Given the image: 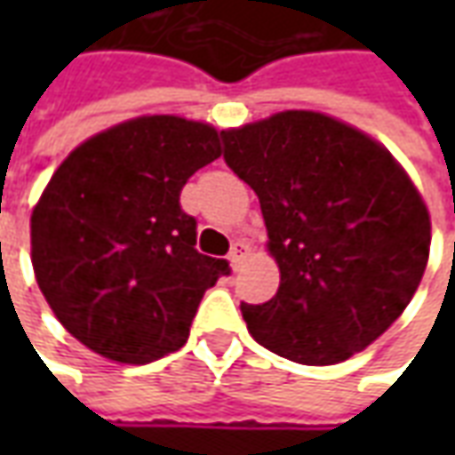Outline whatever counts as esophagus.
I'll return each mask as SVG.
<instances>
[{
    "instance_id": "1",
    "label": "esophagus",
    "mask_w": 455,
    "mask_h": 455,
    "mask_svg": "<svg viewBox=\"0 0 455 455\" xmlns=\"http://www.w3.org/2000/svg\"><path fill=\"white\" fill-rule=\"evenodd\" d=\"M251 253V246H248L246 241H236L234 246H231V253H228V260H231V266L238 267L243 263V258Z\"/></svg>"
}]
</instances>
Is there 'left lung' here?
<instances>
[{
  "label": "left lung",
  "instance_id": "8db88e82",
  "mask_svg": "<svg viewBox=\"0 0 455 455\" xmlns=\"http://www.w3.org/2000/svg\"><path fill=\"white\" fill-rule=\"evenodd\" d=\"M224 160L258 195L280 287L241 302L251 336L305 365L363 351L404 312L429 260L427 204L390 150L319 112L221 131Z\"/></svg>",
  "mask_w": 455,
  "mask_h": 455
}]
</instances>
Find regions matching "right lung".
Segmentation results:
<instances>
[{"mask_svg": "<svg viewBox=\"0 0 455 455\" xmlns=\"http://www.w3.org/2000/svg\"><path fill=\"white\" fill-rule=\"evenodd\" d=\"M221 156L209 124L139 116L97 133L55 170L31 214L36 283L58 322L116 363L178 351L231 267L199 253L180 192Z\"/></svg>", "mask_w": 455, "mask_h": 455, "instance_id": "right-lung-1", "label": "right lung"}]
</instances>
